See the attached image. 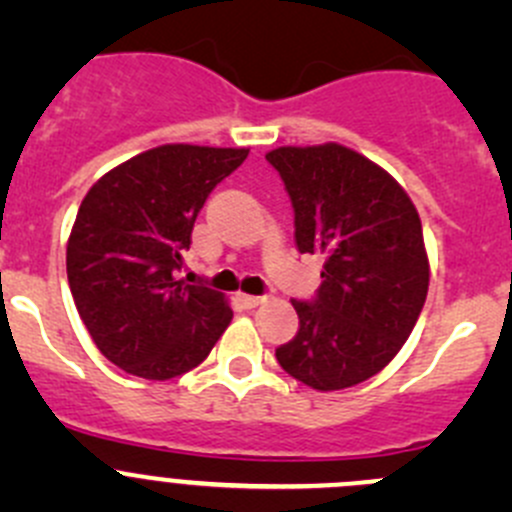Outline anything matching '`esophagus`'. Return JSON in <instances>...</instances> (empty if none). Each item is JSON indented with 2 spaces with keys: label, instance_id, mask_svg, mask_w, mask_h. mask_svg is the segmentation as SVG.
<instances>
[{
  "label": "esophagus",
  "instance_id": "esophagus-1",
  "mask_svg": "<svg viewBox=\"0 0 512 512\" xmlns=\"http://www.w3.org/2000/svg\"><path fill=\"white\" fill-rule=\"evenodd\" d=\"M237 302H240L242 307L252 309V307H257V304L265 302V297H255V294H237Z\"/></svg>",
  "mask_w": 512,
  "mask_h": 512
}]
</instances>
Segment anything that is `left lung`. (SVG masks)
I'll return each instance as SVG.
<instances>
[{"instance_id": "1", "label": "left lung", "mask_w": 512, "mask_h": 512, "mask_svg": "<svg viewBox=\"0 0 512 512\" xmlns=\"http://www.w3.org/2000/svg\"><path fill=\"white\" fill-rule=\"evenodd\" d=\"M265 158L292 200L297 250L324 257L317 297L292 299L299 329L275 356L312 389H349L379 374L416 327L428 292L421 218L384 168L347 146Z\"/></svg>"}]
</instances>
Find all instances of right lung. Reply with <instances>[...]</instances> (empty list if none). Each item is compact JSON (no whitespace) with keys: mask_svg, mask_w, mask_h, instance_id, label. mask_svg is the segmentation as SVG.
<instances>
[{"mask_svg":"<svg viewBox=\"0 0 512 512\" xmlns=\"http://www.w3.org/2000/svg\"><path fill=\"white\" fill-rule=\"evenodd\" d=\"M247 148L168 143L108 170L81 200L66 275L98 352L141 379L195 369L232 319L227 299L178 280L195 218Z\"/></svg>","mask_w":512,"mask_h":512,"instance_id":"right-lung-1","label":"right lung"}]
</instances>
